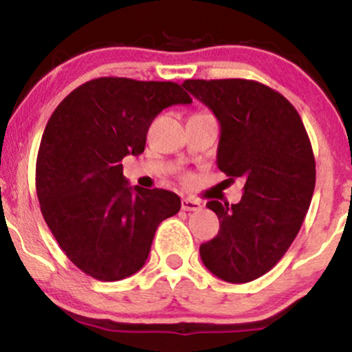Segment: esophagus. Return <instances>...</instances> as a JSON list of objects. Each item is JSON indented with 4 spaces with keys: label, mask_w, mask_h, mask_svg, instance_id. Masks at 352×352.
I'll use <instances>...</instances> for the list:
<instances>
[{
    "label": "esophagus",
    "mask_w": 352,
    "mask_h": 352,
    "mask_svg": "<svg viewBox=\"0 0 352 352\" xmlns=\"http://www.w3.org/2000/svg\"><path fill=\"white\" fill-rule=\"evenodd\" d=\"M182 210H185V212H199V210H201V204L193 199H182Z\"/></svg>",
    "instance_id": "esophagus-1"
}]
</instances>
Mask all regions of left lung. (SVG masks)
Segmentation results:
<instances>
[{
	"label": "left lung",
	"instance_id": "left-lung-1",
	"mask_svg": "<svg viewBox=\"0 0 352 352\" xmlns=\"http://www.w3.org/2000/svg\"><path fill=\"white\" fill-rule=\"evenodd\" d=\"M184 87L220 122L218 168L245 179L238 204H207L220 230L200 245L201 261L223 281H253L281 260L305 221L316 184L308 132L293 104L256 80L187 79Z\"/></svg>",
	"mask_w": 352,
	"mask_h": 352
}]
</instances>
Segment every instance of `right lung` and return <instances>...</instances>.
<instances>
[{"label": "right lung", "instance_id": "1", "mask_svg": "<svg viewBox=\"0 0 352 352\" xmlns=\"http://www.w3.org/2000/svg\"><path fill=\"white\" fill-rule=\"evenodd\" d=\"M190 102L170 80L98 78L52 112L36 160V193L51 233L80 272L99 281L137 273L157 227L179 213L177 193L129 187L120 162L144 152L165 107Z\"/></svg>", "mask_w": 352, "mask_h": 352}]
</instances>
